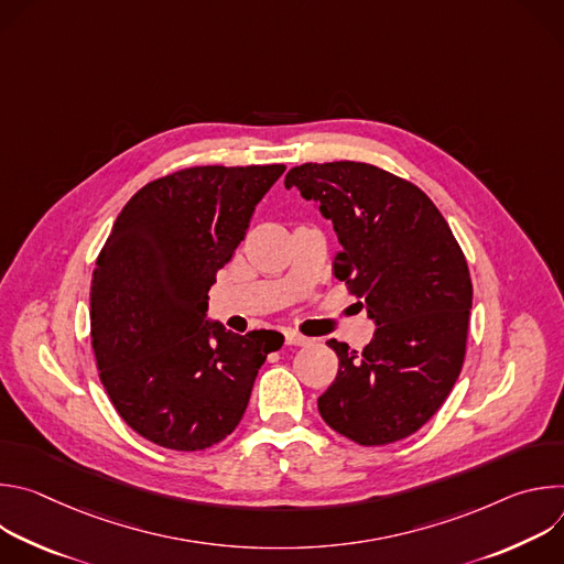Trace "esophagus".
Listing matches in <instances>:
<instances>
[{
    "mask_svg": "<svg viewBox=\"0 0 564 564\" xmlns=\"http://www.w3.org/2000/svg\"><path fill=\"white\" fill-rule=\"evenodd\" d=\"M285 344H288V346H307L310 339L303 337V335H299V333H294V330H288V333H285Z\"/></svg>",
    "mask_w": 564,
    "mask_h": 564,
    "instance_id": "obj_1",
    "label": "esophagus"
}]
</instances>
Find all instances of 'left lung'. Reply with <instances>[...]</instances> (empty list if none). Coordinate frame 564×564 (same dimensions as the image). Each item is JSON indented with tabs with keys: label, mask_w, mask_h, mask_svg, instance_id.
<instances>
[{
	"label": "left lung",
	"mask_w": 564,
	"mask_h": 564,
	"mask_svg": "<svg viewBox=\"0 0 564 564\" xmlns=\"http://www.w3.org/2000/svg\"><path fill=\"white\" fill-rule=\"evenodd\" d=\"M285 187L333 220L335 276L377 326L361 352L328 341L339 372L318 413L361 446L404 440L440 411L464 364L473 305L464 252L420 187L375 165L305 163Z\"/></svg>",
	"instance_id": "left-lung-1"
}]
</instances>
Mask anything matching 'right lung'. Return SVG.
<instances>
[{
  "instance_id": "1",
  "label": "right lung",
  "mask_w": 564,
  "mask_h": 564,
  "mask_svg": "<svg viewBox=\"0 0 564 564\" xmlns=\"http://www.w3.org/2000/svg\"><path fill=\"white\" fill-rule=\"evenodd\" d=\"M285 165L189 167L118 214L91 279V339L118 415L144 440L203 451L243 417L274 330L207 321L209 288Z\"/></svg>"
}]
</instances>
